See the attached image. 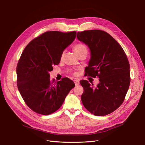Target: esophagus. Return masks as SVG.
Segmentation results:
<instances>
[{"instance_id": "esophagus-1", "label": "esophagus", "mask_w": 145, "mask_h": 145, "mask_svg": "<svg viewBox=\"0 0 145 145\" xmlns=\"http://www.w3.org/2000/svg\"><path fill=\"white\" fill-rule=\"evenodd\" d=\"M74 83H75L76 86H78L79 85V80L78 79H76L74 80Z\"/></svg>"}]
</instances>
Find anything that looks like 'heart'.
<instances>
[{
  "label": "heart",
  "mask_w": 145,
  "mask_h": 145,
  "mask_svg": "<svg viewBox=\"0 0 145 145\" xmlns=\"http://www.w3.org/2000/svg\"><path fill=\"white\" fill-rule=\"evenodd\" d=\"M73 49L75 53H76L78 55L82 54V53H86V54H87L88 53L87 47L84 44L81 43L75 44Z\"/></svg>",
  "instance_id": "obj_1"
}]
</instances>
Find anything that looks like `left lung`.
Wrapping results in <instances>:
<instances>
[{"instance_id": "obj_1", "label": "left lung", "mask_w": 145, "mask_h": 145, "mask_svg": "<svg viewBox=\"0 0 145 145\" xmlns=\"http://www.w3.org/2000/svg\"><path fill=\"white\" fill-rule=\"evenodd\" d=\"M77 37L90 51L85 75L97 77L99 80L96 87L88 80H80L84 89L82 102L94 115H107L122 104L130 85V65L127 57L119 43L103 30L78 32Z\"/></svg>"}]
</instances>
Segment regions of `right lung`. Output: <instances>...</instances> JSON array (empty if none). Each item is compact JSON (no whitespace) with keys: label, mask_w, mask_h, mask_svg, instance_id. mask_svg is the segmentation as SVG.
Here are the masks:
<instances>
[{"label":"right lung","mask_w":145,"mask_h":145,"mask_svg":"<svg viewBox=\"0 0 145 145\" xmlns=\"http://www.w3.org/2000/svg\"><path fill=\"white\" fill-rule=\"evenodd\" d=\"M76 36L75 31H48L35 38L23 51L16 67L18 88L28 107L36 113L48 115L56 112L75 86L68 78L51 81L49 73L60 63L63 50Z\"/></svg>","instance_id":"obj_1"}]
</instances>
